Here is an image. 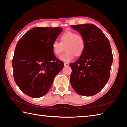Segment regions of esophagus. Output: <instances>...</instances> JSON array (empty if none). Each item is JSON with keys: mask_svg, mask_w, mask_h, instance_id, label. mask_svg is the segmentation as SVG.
I'll list each match as a JSON object with an SVG mask.
<instances>
[{"mask_svg": "<svg viewBox=\"0 0 127 127\" xmlns=\"http://www.w3.org/2000/svg\"><path fill=\"white\" fill-rule=\"evenodd\" d=\"M64 66H68L69 65V63H66V62H64Z\"/></svg>", "mask_w": 127, "mask_h": 127, "instance_id": "obj_1", "label": "esophagus"}]
</instances>
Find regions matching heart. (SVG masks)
I'll list each match as a JSON object with an SVG mask.
<instances>
[{
    "label": "heart",
    "instance_id": "1",
    "mask_svg": "<svg viewBox=\"0 0 127 127\" xmlns=\"http://www.w3.org/2000/svg\"><path fill=\"white\" fill-rule=\"evenodd\" d=\"M61 42L54 41L51 48L54 54L60 56L65 47L66 52L60 57L59 59L68 62L73 59L74 56H80L83 53L86 46L85 37L81 34H77L75 32L66 31L62 34L60 37Z\"/></svg>",
    "mask_w": 127,
    "mask_h": 127
}]
</instances>
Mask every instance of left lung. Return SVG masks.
Wrapping results in <instances>:
<instances>
[{"label": "left lung", "instance_id": "left-lung-1", "mask_svg": "<svg viewBox=\"0 0 127 127\" xmlns=\"http://www.w3.org/2000/svg\"><path fill=\"white\" fill-rule=\"evenodd\" d=\"M85 37V50L79 58L70 64V83L77 94L94 96L108 81L113 57L109 40L103 32L91 23L72 25Z\"/></svg>", "mask_w": 127, "mask_h": 127}]
</instances>
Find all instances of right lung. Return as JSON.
Returning a JSON list of instances; mask_svg holds the SVG:
<instances>
[{
    "mask_svg": "<svg viewBox=\"0 0 127 127\" xmlns=\"http://www.w3.org/2000/svg\"><path fill=\"white\" fill-rule=\"evenodd\" d=\"M62 31L58 27H34L17 42L12 59L14 79L30 97L44 96L64 67L63 62L55 57L51 48Z\"/></svg>",
    "mask_w": 127,
    "mask_h": 127,
    "instance_id": "add662e5",
    "label": "right lung"
}]
</instances>
